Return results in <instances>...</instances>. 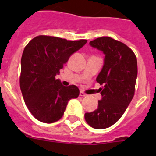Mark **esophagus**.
Segmentation results:
<instances>
[{"mask_svg": "<svg viewBox=\"0 0 156 156\" xmlns=\"http://www.w3.org/2000/svg\"><path fill=\"white\" fill-rule=\"evenodd\" d=\"M80 96H81V97H85V96H87V94L84 93V92L80 91Z\"/></svg>", "mask_w": 156, "mask_h": 156, "instance_id": "34e87169", "label": "esophagus"}]
</instances>
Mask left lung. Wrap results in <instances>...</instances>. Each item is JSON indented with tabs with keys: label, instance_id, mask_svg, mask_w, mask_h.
Listing matches in <instances>:
<instances>
[{
	"label": "left lung",
	"instance_id": "left-lung-1",
	"mask_svg": "<svg viewBox=\"0 0 156 156\" xmlns=\"http://www.w3.org/2000/svg\"><path fill=\"white\" fill-rule=\"evenodd\" d=\"M89 44L102 51L105 58L96 78L102 85L101 99L97 109L85 113V120L94 129H105L120 119L133 98L137 76V58L126 44L111 37H99Z\"/></svg>",
	"mask_w": 156,
	"mask_h": 156
}]
</instances>
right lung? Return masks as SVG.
Returning <instances> with one entry per match:
<instances>
[{"instance_id": "right-lung-1", "label": "right lung", "mask_w": 156, "mask_h": 156, "mask_svg": "<svg viewBox=\"0 0 156 156\" xmlns=\"http://www.w3.org/2000/svg\"><path fill=\"white\" fill-rule=\"evenodd\" d=\"M87 42V40L67 41L56 37L38 36L24 48L20 88L27 108L41 122L52 123L59 120L69 101L79 96L76 86H63L55 76L70 56Z\"/></svg>"}]
</instances>
